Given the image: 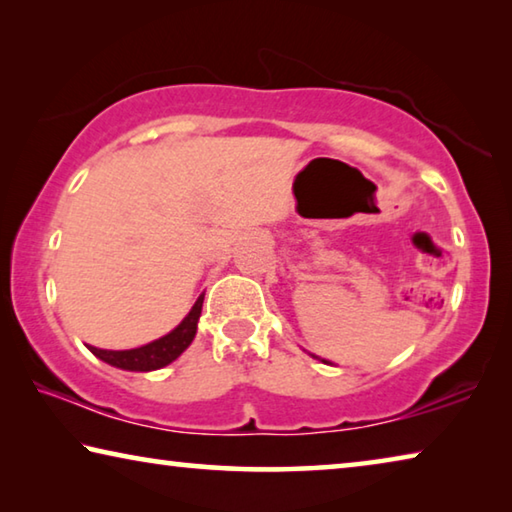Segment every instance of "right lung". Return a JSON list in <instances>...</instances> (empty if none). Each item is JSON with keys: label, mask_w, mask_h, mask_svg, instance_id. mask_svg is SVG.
<instances>
[{"label": "right lung", "mask_w": 512, "mask_h": 512, "mask_svg": "<svg viewBox=\"0 0 512 512\" xmlns=\"http://www.w3.org/2000/svg\"><path fill=\"white\" fill-rule=\"evenodd\" d=\"M203 309V296H198L194 307L189 309V314L183 318V323L173 327L169 334H164L162 339H155L151 343L142 345V348L133 350H99L92 348L90 352L94 357L110 363V366L131 370V372H151L169 366L171 361H176L180 354H183L189 345H192L196 329H198V318H201Z\"/></svg>", "instance_id": "obj_1"}]
</instances>
